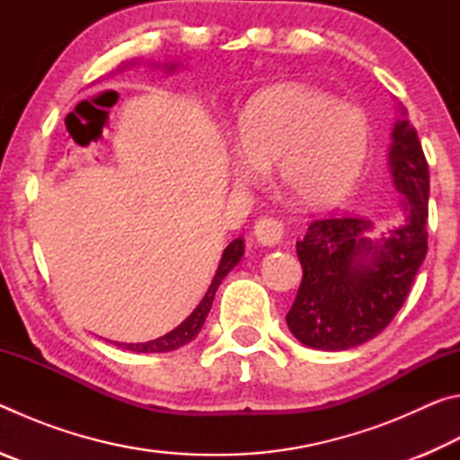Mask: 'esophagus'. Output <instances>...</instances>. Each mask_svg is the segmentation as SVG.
<instances>
[{"mask_svg":"<svg viewBox=\"0 0 460 460\" xmlns=\"http://www.w3.org/2000/svg\"><path fill=\"white\" fill-rule=\"evenodd\" d=\"M253 235L261 245L274 247L284 237V225L274 219V217H260V219L255 221Z\"/></svg>","mask_w":460,"mask_h":460,"instance_id":"34e87169","label":"esophagus"}]
</instances>
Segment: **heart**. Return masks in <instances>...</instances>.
Masks as SVG:
<instances>
[{
  "instance_id": "b5f03b06",
  "label": "heart",
  "mask_w": 460,
  "mask_h": 460,
  "mask_svg": "<svg viewBox=\"0 0 460 460\" xmlns=\"http://www.w3.org/2000/svg\"><path fill=\"white\" fill-rule=\"evenodd\" d=\"M233 178L260 184L276 162L278 182L298 207L329 208L347 197L369 154L359 107L300 83L261 89L237 118Z\"/></svg>"
}]
</instances>
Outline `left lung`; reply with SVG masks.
<instances>
[{
  "label": "left lung",
  "mask_w": 460,
  "mask_h": 460,
  "mask_svg": "<svg viewBox=\"0 0 460 460\" xmlns=\"http://www.w3.org/2000/svg\"><path fill=\"white\" fill-rule=\"evenodd\" d=\"M406 223L387 237L371 241L363 217H326L310 223L296 241L302 284L286 314L288 329L302 345L345 351L385 329L398 314L428 252L430 176L416 129L402 118L392 131L387 154Z\"/></svg>",
  "instance_id": "left-lung-1"
}]
</instances>
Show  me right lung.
<instances>
[{
	"mask_svg": "<svg viewBox=\"0 0 460 460\" xmlns=\"http://www.w3.org/2000/svg\"><path fill=\"white\" fill-rule=\"evenodd\" d=\"M166 68H168V71H176V65H168ZM243 249H245V245H243V239H241V237H237L235 241H231V243L225 247V252L221 255V261H219V268H217V274L213 278L211 286H208L207 294L202 296V300L199 302V306L192 310L190 316L186 318L184 323L178 324L174 331L166 332L164 337H160V339H154V341H147V342H136V345H134V342H123V345H119V347L128 349V351H136V353H168V351H174V349H181L182 345H186V342H190L200 332L208 313H211L217 288L221 286L223 278L237 266L241 255H243Z\"/></svg>",
	"mask_w": 460,
	"mask_h": 460,
	"instance_id": "right-lung-1",
	"label": "right lung"
}]
</instances>
